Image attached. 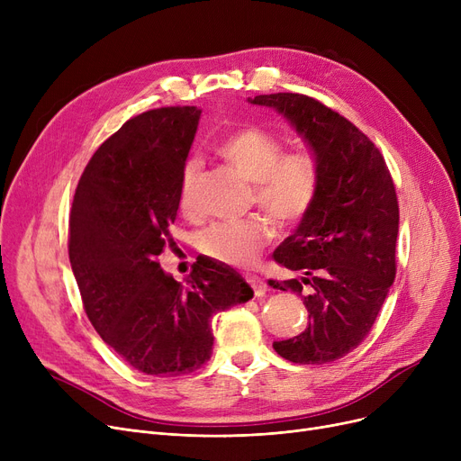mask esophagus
I'll return each instance as SVG.
<instances>
[{
	"label": "esophagus",
	"instance_id": "obj_1",
	"mask_svg": "<svg viewBox=\"0 0 461 461\" xmlns=\"http://www.w3.org/2000/svg\"><path fill=\"white\" fill-rule=\"evenodd\" d=\"M247 282L252 285L256 297H263L267 294V284H265L261 278H258L256 275H247Z\"/></svg>",
	"mask_w": 461,
	"mask_h": 461
}]
</instances>
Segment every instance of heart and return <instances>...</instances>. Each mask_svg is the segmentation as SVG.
Segmentation results:
<instances>
[{"instance_id": "heart-1", "label": "heart", "mask_w": 461, "mask_h": 461, "mask_svg": "<svg viewBox=\"0 0 461 461\" xmlns=\"http://www.w3.org/2000/svg\"><path fill=\"white\" fill-rule=\"evenodd\" d=\"M216 155L254 185L256 205L282 224L299 222L316 203L321 183L318 162L303 151L284 153L282 140L269 131L258 125L239 129L216 145ZM198 174L200 162L186 160L179 181V209L186 216L196 212L194 185ZM273 233V226L263 218L218 222L202 231L198 247L216 261L249 267L269 245Z\"/></svg>"}]
</instances>
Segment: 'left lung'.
<instances>
[{
    "mask_svg": "<svg viewBox=\"0 0 461 461\" xmlns=\"http://www.w3.org/2000/svg\"><path fill=\"white\" fill-rule=\"evenodd\" d=\"M304 138L320 167L316 203L275 250V261L301 278L269 280L303 297L308 327L275 342L299 365H327L368 336L396 276L398 198L389 167L372 140L344 115L299 93L258 95Z\"/></svg>",
    "mask_w": 461,
    "mask_h": 461,
    "instance_id": "left-lung-1",
    "label": "left lung"
}]
</instances>
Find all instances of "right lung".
<instances>
[{"mask_svg":"<svg viewBox=\"0 0 461 461\" xmlns=\"http://www.w3.org/2000/svg\"><path fill=\"white\" fill-rule=\"evenodd\" d=\"M202 110L143 112L87 162L72 200L68 259L95 330L129 366L174 377L212 353L211 318L254 297L230 265L196 261L186 285L160 269Z\"/></svg>","mask_w":461,"mask_h":461,"instance_id":"right-lung-1","label":"right lung"}]
</instances>
